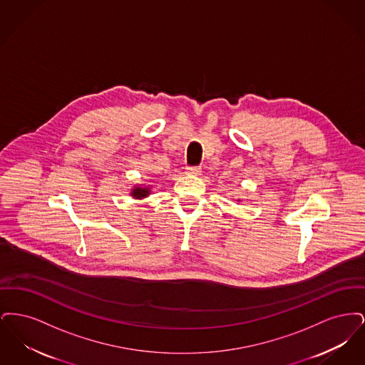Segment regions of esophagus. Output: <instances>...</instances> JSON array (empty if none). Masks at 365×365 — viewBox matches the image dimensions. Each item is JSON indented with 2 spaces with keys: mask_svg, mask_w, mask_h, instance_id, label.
<instances>
[{
  "mask_svg": "<svg viewBox=\"0 0 365 365\" xmlns=\"http://www.w3.org/2000/svg\"><path fill=\"white\" fill-rule=\"evenodd\" d=\"M201 173V167L200 165H189L186 167V174L198 175Z\"/></svg>",
  "mask_w": 365,
  "mask_h": 365,
  "instance_id": "34e87169",
  "label": "esophagus"
}]
</instances>
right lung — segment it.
<instances>
[{
	"instance_id": "1",
	"label": "right lung",
	"mask_w": 365,
	"mask_h": 365,
	"mask_svg": "<svg viewBox=\"0 0 365 365\" xmlns=\"http://www.w3.org/2000/svg\"><path fill=\"white\" fill-rule=\"evenodd\" d=\"M135 198H142V197H146L149 194V189H142V187H137L134 189L131 192Z\"/></svg>"
}]
</instances>
